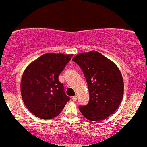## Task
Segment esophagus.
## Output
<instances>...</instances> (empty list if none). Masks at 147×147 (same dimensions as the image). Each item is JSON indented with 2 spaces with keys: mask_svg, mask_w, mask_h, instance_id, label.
<instances>
[{
  "mask_svg": "<svg viewBox=\"0 0 147 147\" xmlns=\"http://www.w3.org/2000/svg\"><path fill=\"white\" fill-rule=\"evenodd\" d=\"M72 100H73L74 101H76L77 100V96H74L72 97Z\"/></svg>",
  "mask_w": 147,
  "mask_h": 147,
  "instance_id": "obj_1",
  "label": "esophagus"
}]
</instances>
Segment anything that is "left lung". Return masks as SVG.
<instances>
[{
	"label": "left lung",
	"instance_id": "obj_1",
	"mask_svg": "<svg viewBox=\"0 0 147 147\" xmlns=\"http://www.w3.org/2000/svg\"><path fill=\"white\" fill-rule=\"evenodd\" d=\"M73 61L82 69L89 91L88 104L78 107L81 113L92 121L108 118L122 101L123 81L120 70L96 51L78 53Z\"/></svg>",
	"mask_w": 147,
	"mask_h": 147
}]
</instances>
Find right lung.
I'll use <instances>...</instances> for the list:
<instances>
[{
	"instance_id": "obj_1",
	"label": "right lung",
	"mask_w": 147,
	"mask_h": 147,
	"mask_svg": "<svg viewBox=\"0 0 147 147\" xmlns=\"http://www.w3.org/2000/svg\"><path fill=\"white\" fill-rule=\"evenodd\" d=\"M72 56L47 53L26 68L21 81V96L33 115L42 119H51L61 112L69 101L59 76Z\"/></svg>"
}]
</instances>
